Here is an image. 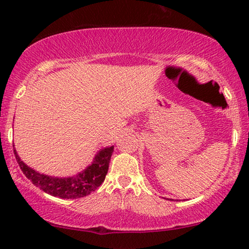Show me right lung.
I'll return each instance as SVG.
<instances>
[{
  "label": "right lung",
  "instance_id": "right-lung-1",
  "mask_svg": "<svg viewBox=\"0 0 249 249\" xmlns=\"http://www.w3.org/2000/svg\"><path fill=\"white\" fill-rule=\"evenodd\" d=\"M113 151H114V146L101 149L95 155L93 162L89 167L69 178H57V177L39 174L25 165L15 149L14 155L23 174L40 190L61 199H78L89 196L102 184L107 174L108 163Z\"/></svg>",
  "mask_w": 249,
  "mask_h": 249
}]
</instances>
